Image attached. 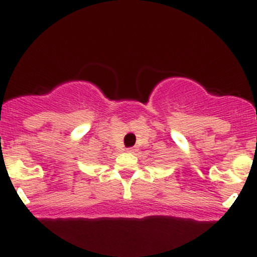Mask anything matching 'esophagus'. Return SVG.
<instances>
[{
	"mask_svg": "<svg viewBox=\"0 0 257 257\" xmlns=\"http://www.w3.org/2000/svg\"><path fill=\"white\" fill-rule=\"evenodd\" d=\"M126 152L134 153V152H137V149H134V147H129V149H126Z\"/></svg>",
	"mask_w": 257,
	"mask_h": 257,
	"instance_id": "obj_1",
	"label": "esophagus"
}]
</instances>
